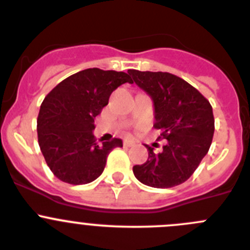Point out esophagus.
Listing matches in <instances>:
<instances>
[{"instance_id": "1", "label": "esophagus", "mask_w": 250, "mask_h": 250, "mask_svg": "<svg viewBox=\"0 0 250 250\" xmlns=\"http://www.w3.org/2000/svg\"><path fill=\"white\" fill-rule=\"evenodd\" d=\"M134 144H135V143L132 140H130V139H125V140H124V145H125V146H132Z\"/></svg>"}]
</instances>
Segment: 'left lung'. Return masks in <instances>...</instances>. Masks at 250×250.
Listing matches in <instances>:
<instances>
[{
    "label": "left lung",
    "mask_w": 250,
    "mask_h": 250,
    "mask_svg": "<svg viewBox=\"0 0 250 250\" xmlns=\"http://www.w3.org/2000/svg\"><path fill=\"white\" fill-rule=\"evenodd\" d=\"M132 80L154 103V127L167 140L161 152L147 146L149 158L132 167L139 182L152 188L183 184L199 167L214 135L210 103L195 87L169 72L130 70Z\"/></svg>",
    "instance_id": "8db88e82"
}]
</instances>
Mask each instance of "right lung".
Masks as SVG:
<instances>
[{"label": "right lung", "instance_id": "right-lung-1", "mask_svg": "<svg viewBox=\"0 0 250 250\" xmlns=\"http://www.w3.org/2000/svg\"><path fill=\"white\" fill-rule=\"evenodd\" d=\"M125 83H132L126 72L86 68L66 77L43 99L37 118L39 145L61 182H94L103 174L110 151L123 146L121 139L98 144L92 130L111 92Z\"/></svg>", "mask_w": 250, "mask_h": 250}]
</instances>
